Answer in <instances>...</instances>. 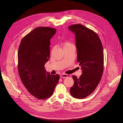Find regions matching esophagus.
Instances as JSON below:
<instances>
[{
  "mask_svg": "<svg viewBox=\"0 0 123 123\" xmlns=\"http://www.w3.org/2000/svg\"><path fill=\"white\" fill-rule=\"evenodd\" d=\"M68 75L67 74H61L60 75V78H67V77H68Z\"/></svg>",
  "mask_w": 123,
  "mask_h": 123,
  "instance_id": "34e87169",
  "label": "esophagus"
}]
</instances>
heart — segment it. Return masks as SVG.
Instances as JSON below:
<instances>
[{"label":"heart","mask_w":123,"mask_h":123,"mask_svg":"<svg viewBox=\"0 0 123 123\" xmlns=\"http://www.w3.org/2000/svg\"><path fill=\"white\" fill-rule=\"evenodd\" d=\"M62 46H63L64 49L65 48L69 47L70 46H73L72 43H71L70 42H68V41H63V42H62Z\"/></svg>","instance_id":"heart-1"}]
</instances>
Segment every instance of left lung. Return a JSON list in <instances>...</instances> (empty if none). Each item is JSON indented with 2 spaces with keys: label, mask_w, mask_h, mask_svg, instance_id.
Segmentation results:
<instances>
[{
  "label": "left lung",
  "mask_w": 123,
  "mask_h": 123,
  "mask_svg": "<svg viewBox=\"0 0 123 123\" xmlns=\"http://www.w3.org/2000/svg\"><path fill=\"white\" fill-rule=\"evenodd\" d=\"M75 35L77 62L82 74L72 77L73 86L70 94L77 99H83L92 94L98 85L104 71V53L101 41L95 32L80 24L69 26Z\"/></svg>",
  "instance_id": "obj_1"
}]
</instances>
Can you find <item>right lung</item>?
Returning <instances> with one entry per match:
<instances>
[{
  "mask_svg": "<svg viewBox=\"0 0 123 123\" xmlns=\"http://www.w3.org/2000/svg\"><path fill=\"white\" fill-rule=\"evenodd\" d=\"M56 29L38 27L21 40L18 51V71L24 86L39 99L49 98L54 92L60 76L50 74L45 69L50 58L51 38Z\"/></svg>",
  "mask_w": 123,
  "mask_h": 123,
  "instance_id": "right-lung-1",
  "label": "right lung"
}]
</instances>
